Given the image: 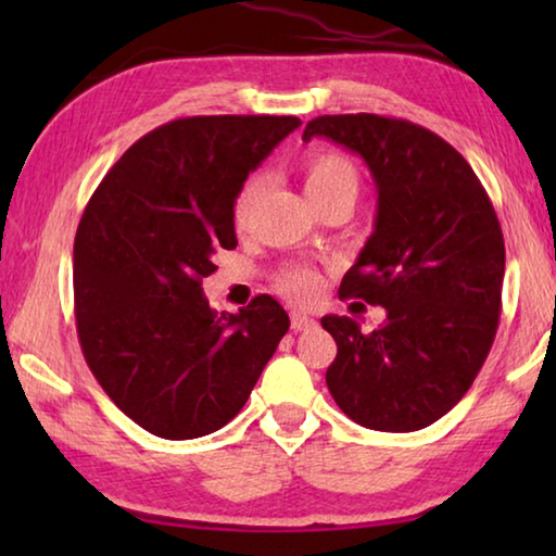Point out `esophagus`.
I'll use <instances>...</instances> for the list:
<instances>
[{
    "mask_svg": "<svg viewBox=\"0 0 556 556\" xmlns=\"http://www.w3.org/2000/svg\"><path fill=\"white\" fill-rule=\"evenodd\" d=\"M316 326V321L312 316H306V314H299V312H294L291 314V331H308V328H314Z\"/></svg>",
    "mask_w": 556,
    "mask_h": 556,
    "instance_id": "1",
    "label": "esophagus"
}]
</instances>
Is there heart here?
Listing matches in <instances>:
<instances>
[{
    "label": "heart",
    "instance_id": "1",
    "mask_svg": "<svg viewBox=\"0 0 556 556\" xmlns=\"http://www.w3.org/2000/svg\"><path fill=\"white\" fill-rule=\"evenodd\" d=\"M301 178H304V191L314 205H324L328 201H351L355 203L361 193V172L348 159L333 149H318L304 156L301 162ZM262 191V178L252 176L242 184L232 203V223L235 228L242 230L250 220V213L255 208V201ZM279 289L296 301V304H308L321 291V277L312 267H291L279 277Z\"/></svg>",
    "mask_w": 556,
    "mask_h": 556
}]
</instances>
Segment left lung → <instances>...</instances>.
Masks as SVG:
<instances>
[{
    "mask_svg": "<svg viewBox=\"0 0 556 556\" xmlns=\"http://www.w3.org/2000/svg\"><path fill=\"white\" fill-rule=\"evenodd\" d=\"M312 137L361 154L375 178V232L338 294L388 312L370 333L348 316L321 318L338 345L326 384L361 427L425 429L464 397L495 341L505 275L495 208L466 159L414 122L324 115L306 125Z\"/></svg>",
    "mask_w": 556,
    "mask_h": 556,
    "instance_id": "left-lung-1",
    "label": "left lung"
}]
</instances>
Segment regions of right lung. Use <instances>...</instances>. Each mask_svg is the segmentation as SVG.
<instances>
[{
	"instance_id": "1",
	"label": "right lung",
	"mask_w": 556,
	"mask_h": 556,
	"mask_svg": "<svg viewBox=\"0 0 556 556\" xmlns=\"http://www.w3.org/2000/svg\"><path fill=\"white\" fill-rule=\"evenodd\" d=\"M299 117H181L137 139L83 213L73 244L75 328L88 368L162 439L218 431L248 402L289 316L260 294L240 314L203 296L213 252L235 250L232 203Z\"/></svg>"
}]
</instances>
